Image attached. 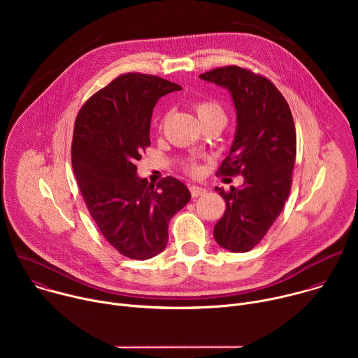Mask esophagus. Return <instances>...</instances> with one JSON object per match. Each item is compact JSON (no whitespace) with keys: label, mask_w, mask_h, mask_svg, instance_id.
Wrapping results in <instances>:
<instances>
[{"label":"esophagus","mask_w":358,"mask_h":358,"mask_svg":"<svg viewBox=\"0 0 358 358\" xmlns=\"http://www.w3.org/2000/svg\"><path fill=\"white\" fill-rule=\"evenodd\" d=\"M189 192H191V195H192L194 198H196V196H199V195L207 194V188L198 187V185H189Z\"/></svg>","instance_id":"34e87169"}]
</instances>
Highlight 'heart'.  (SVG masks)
Returning a JSON list of instances; mask_svg holds the SVG:
<instances>
[{"label":"heart","mask_w":358,"mask_h":358,"mask_svg":"<svg viewBox=\"0 0 358 358\" xmlns=\"http://www.w3.org/2000/svg\"><path fill=\"white\" fill-rule=\"evenodd\" d=\"M194 109H195L199 120L213 119V117H224L225 119L222 108L218 103H215V101H198V103H195ZM196 170H198L196 167H192V171H196Z\"/></svg>","instance_id":"heart-1"}]
</instances>
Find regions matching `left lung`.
Instances as JSON below:
<instances>
[{
  "label": "left lung",
  "mask_w": 358,
  "mask_h": 358,
  "mask_svg": "<svg viewBox=\"0 0 358 358\" xmlns=\"http://www.w3.org/2000/svg\"><path fill=\"white\" fill-rule=\"evenodd\" d=\"M199 79L231 94L236 129L220 173L243 177V184L229 192L215 187L227 210L214 227V238L229 252H248L266 235L290 192L296 159L292 112L271 80L239 66L218 68Z\"/></svg>",
  "instance_id": "left-lung-1"
}]
</instances>
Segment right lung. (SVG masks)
<instances>
[{
  "instance_id": "obj_1",
  "label": "right lung",
  "mask_w": 358,
  "mask_h": 358,
  "mask_svg": "<svg viewBox=\"0 0 358 358\" xmlns=\"http://www.w3.org/2000/svg\"><path fill=\"white\" fill-rule=\"evenodd\" d=\"M180 89L159 76L126 73L93 94L76 117L72 167L82 196L106 241L130 259L166 249L169 222L191 198L180 180L152 185L134 166L150 145L157 100Z\"/></svg>"
}]
</instances>
